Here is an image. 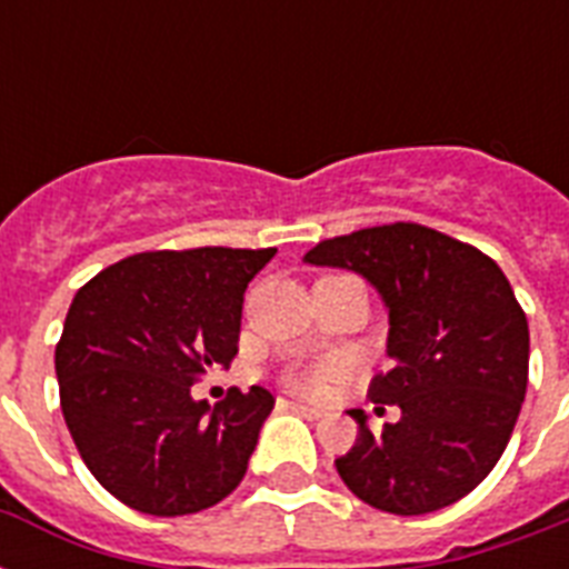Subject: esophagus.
<instances>
[{"mask_svg": "<svg viewBox=\"0 0 569 569\" xmlns=\"http://www.w3.org/2000/svg\"><path fill=\"white\" fill-rule=\"evenodd\" d=\"M283 407H289V410H295V413L307 416V419H321V410L319 407H310V405H301V401H283Z\"/></svg>", "mask_w": 569, "mask_h": 569, "instance_id": "34e87169", "label": "esophagus"}]
</instances>
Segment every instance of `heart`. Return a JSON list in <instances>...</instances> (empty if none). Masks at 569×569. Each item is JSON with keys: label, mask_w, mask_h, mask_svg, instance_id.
<instances>
[{"label": "heart", "mask_w": 569, "mask_h": 569, "mask_svg": "<svg viewBox=\"0 0 569 569\" xmlns=\"http://www.w3.org/2000/svg\"><path fill=\"white\" fill-rule=\"evenodd\" d=\"M333 375H337V369H333L330 363H316L310 366V369H303L301 375H295L292 387L301 389V392H310V396H319V392L328 389Z\"/></svg>", "instance_id": "heart-1"}]
</instances>
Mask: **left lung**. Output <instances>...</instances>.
Masks as SVG:
<instances>
[{"mask_svg": "<svg viewBox=\"0 0 569 569\" xmlns=\"http://www.w3.org/2000/svg\"><path fill=\"white\" fill-rule=\"evenodd\" d=\"M312 266L351 268L389 307V372L369 398L398 422L337 458L348 490L378 511L416 517L472 493L499 463L529 387V321L508 277L478 248L413 221L319 241Z\"/></svg>", "mask_w": 569, "mask_h": 569, "instance_id": "left-lung-1", "label": "left lung"}]
</instances>
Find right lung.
I'll list each match as a JSON object with an SVG mask.
<instances>
[{"instance_id":"right-lung-1","label":"right lung","mask_w":569,"mask_h":569,"mask_svg":"<svg viewBox=\"0 0 569 569\" xmlns=\"http://www.w3.org/2000/svg\"><path fill=\"white\" fill-rule=\"evenodd\" d=\"M277 248L147 250L76 292L56 346L61 413L91 476L129 508H212L248 472L274 407L232 387L209 407L191 387L239 355L244 289Z\"/></svg>"}]
</instances>
